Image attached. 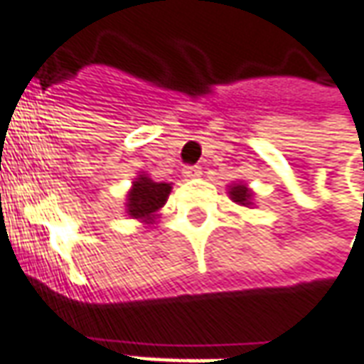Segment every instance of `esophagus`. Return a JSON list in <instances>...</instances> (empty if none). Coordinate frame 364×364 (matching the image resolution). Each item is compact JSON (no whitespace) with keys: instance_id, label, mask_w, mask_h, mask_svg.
Masks as SVG:
<instances>
[{"instance_id":"obj_1","label":"esophagus","mask_w":364,"mask_h":364,"mask_svg":"<svg viewBox=\"0 0 364 364\" xmlns=\"http://www.w3.org/2000/svg\"><path fill=\"white\" fill-rule=\"evenodd\" d=\"M183 177H187V179L201 177V167H185V169H183Z\"/></svg>"}]
</instances>
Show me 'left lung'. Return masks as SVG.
Returning <instances> with one entry per match:
<instances>
[{
    "label": "left lung",
    "instance_id": "8db88e82",
    "mask_svg": "<svg viewBox=\"0 0 364 364\" xmlns=\"http://www.w3.org/2000/svg\"><path fill=\"white\" fill-rule=\"evenodd\" d=\"M228 195H230V199H232L233 203H237V205L247 207V209L254 207V191L244 181L228 185Z\"/></svg>",
    "mask_w": 364,
    "mask_h": 364
}]
</instances>
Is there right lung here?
Here are the masks:
<instances>
[{
  "instance_id": "obj_1",
  "label": "right lung",
  "mask_w": 364,
  "mask_h": 364,
  "mask_svg": "<svg viewBox=\"0 0 364 364\" xmlns=\"http://www.w3.org/2000/svg\"><path fill=\"white\" fill-rule=\"evenodd\" d=\"M173 183H157L153 181L146 173H139L132 181L131 189L127 191L124 201V213L144 223V225H155L159 220V211L169 199Z\"/></svg>"
}]
</instances>
